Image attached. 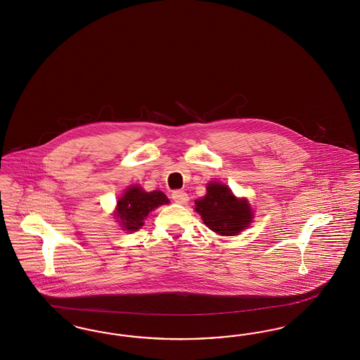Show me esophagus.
<instances>
[{
	"mask_svg": "<svg viewBox=\"0 0 360 360\" xmlns=\"http://www.w3.org/2000/svg\"><path fill=\"white\" fill-rule=\"evenodd\" d=\"M172 198H173L174 202H176L179 205H185L188 201V195L182 190H175V191H173L172 193Z\"/></svg>",
	"mask_w": 360,
	"mask_h": 360,
	"instance_id": "1",
	"label": "esophagus"
}]
</instances>
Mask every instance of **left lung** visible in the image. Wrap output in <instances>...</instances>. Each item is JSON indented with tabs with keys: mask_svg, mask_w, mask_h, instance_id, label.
Masks as SVG:
<instances>
[{
	"mask_svg": "<svg viewBox=\"0 0 360 360\" xmlns=\"http://www.w3.org/2000/svg\"><path fill=\"white\" fill-rule=\"evenodd\" d=\"M195 210L205 225L221 236L238 234L253 218L249 203L237 200L229 187L218 182L207 185V194L195 201Z\"/></svg>",
	"mask_w": 360,
	"mask_h": 360,
	"instance_id": "obj_1",
	"label": "left lung"
}]
</instances>
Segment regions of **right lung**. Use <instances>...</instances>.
Returning a JSON list of instances; mask_svg holds the SVG:
<instances>
[{"label":"right lung","mask_w":360,"mask_h":360,"mask_svg":"<svg viewBox=\"0 0 360 360\" xmlns=\"http://www.w3.org/2000/svg\"><path fill=\"white\" fill-rule=\"evenodd\" d=\"M165 203H169V198L159 190L146 193L141 186L129 187L117 201L115 216L126 231H136L143 226L147 214Z\"/></svg>","instance_id":"right-lung-1"}]
</instances>
